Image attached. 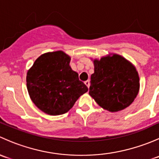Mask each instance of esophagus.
Segmentation results:
<instances>
[{"instance_id": "34e87169", "label": "esophagus", "mask_w": 159, "mask_h": 159, "mask_svg": "<svg viewBox=\"0 0 159 159\" xmlns=\"http://www.w3.org/2000/svg\"><path fill=\"white\" fill-rule=\"evenodd\" d=\"M84 84H85V85L87 86L88 88L90 87V81H89V80H88V81H84Z\"/></svg>"}]
</instances>
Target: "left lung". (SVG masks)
Here are the masks:
<instances>
[{
	"instance_id": "1",
	"label": "left lung",
	"mask_w": 159,
	"mask_h": 159,
	"mask_svg": "<svg viewBox=\"0 0 159 159\" xmlns=\"http://www.w3.org/2000/svg\"><path fill=\"white\" fill-rule=\"evenodd\" d=\"M91 59L94 72L91 76L90 96L99 106L110 112L129 107L137 97L140 88L139 75L134 65L118 54Z\"/></svg>"
}]
</instances>
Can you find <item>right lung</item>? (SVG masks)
<instances>
[{"label":"right lung","instance_id":"add662e5","mask_svg":"<svg viewBox=\"0 0 159 159\" xmlns=\"http://www.w3.org/2000/svg\"><path fill=\"white\" fill-rule=\"evenodd\" d=\"M70 57L62 51L41 54L28 70L27 89L33 103L49 115L66 113L88 91L70 66Z\"/></svg>","mask_w":159,"mask_h":159}]
</instances>
